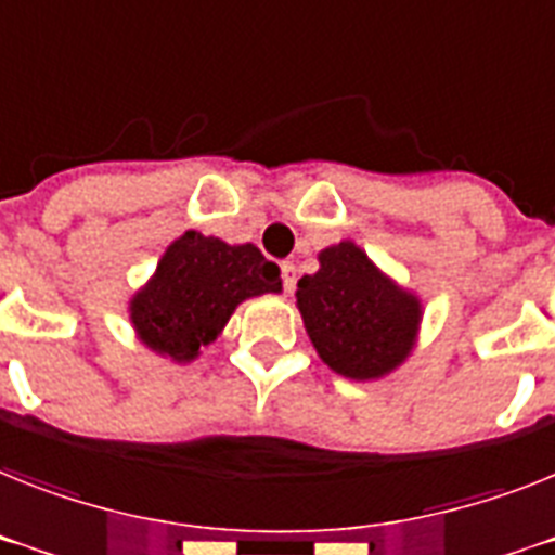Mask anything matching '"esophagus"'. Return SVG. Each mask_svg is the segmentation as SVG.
<instances>
[{"label": "esophagus", "instance_id": "34e87169", "mask_svg": "<svg viewBox=\"0 0 555 555\" xmlns=\"http://www.w3.org/2000/svg\"><path fill=\"white\" fill-rule=\"evenodd\" d=\"M282 287L287 293H293V287H296V268H293V262H282Z\"/></svg>", "mask_w": 555, "mask_h": 555}]
</instances>
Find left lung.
<instances>
[{"mask_svg":"<svg viewBox=\"0 0 555 555\" xmlns=\"http://www.w3.org/2000/svg\"><path fill=\"white\" fill-rule=\"evenodd\" d=\"M319 264L296 287L315 352L344 378H384L412 352L421 301L384 276L356 242L324 248Z\"/></svg>","mask_w":555,"mask_h":555,"instance_id":"1","label":"left lung"}]
</instances>
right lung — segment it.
<instances>
[{
  "instance_id": "right-lung-1",
  "label": "right lung",
  "mask_w": 555,
  "mask_h": 555,
  "mask_svg": "<svg viewBox=\"0 0 555 555\" xmlns=\"http://www.w3.org/2000/svg\"><path fill=\"white\" fill-rule=\"evenodd\" d=\"M279 291V268L256 245L185 231L166 248L149 285L134 293L129 313L149 349L185 364L222 333L240 301Z\"/></svg>"
}]
</instances>
